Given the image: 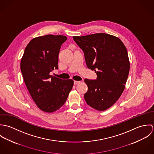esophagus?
<instances>
[{"mask_svg":"<svg viewBox=\"0 0 154 154\" xmlns=\"http://www.w3.org/2000/svg\"><path fill=\"white\" fill-rule=\"evenodd\" d=\"M81 82V81H74V84L75 85H77L78 84H79Z\"/></svg>","mask_w":154,"mask_h":154,"instance_id":"34e87169","label":"esophagus"}]
</instances>
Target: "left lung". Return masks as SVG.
I'll return each instance as SVG.
<instances>
[{"instance_id":"8db88e82","label":"left lung","mask_w":154,"mask_h":154,"mask_svg":"<svg viewBox=\"0 0 154 154\" xmlns=\"http://www.w3.org/2000/svg\"><path fill=\"white\" fill-rule=\"evenodd\" d=\"M73 38L83 50L87 66L97 75L96 80L84 81L88 88L85 100L95 110H107L125 88L130 70L127 49L118 37L105 33Z\"/></svg>"}]
</instances>
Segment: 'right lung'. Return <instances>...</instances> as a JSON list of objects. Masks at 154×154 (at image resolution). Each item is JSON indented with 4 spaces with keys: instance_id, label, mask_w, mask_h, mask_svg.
I'll use <instances>...</instances> for the list:
<instances>
[{
    "instance_id": "right-lung-1",
    "label": "right lung",
    "mask_w": 154,
    "mask_h": 154,
    "mask_svg": "<svg viewBox=\"0 0 154 154\" xmlns=\"http://www.w3.org/2000/svg\"><path fill=\"white\" fill-rule=\"evenodd\" d=\"M64 35L51 34L34 38L25 47L21 61L22 76L32 100L40 110L53 112L66 102L73 85L72 79H62L50 75L58 69Z\"/></svg>"
}]
</instances>
